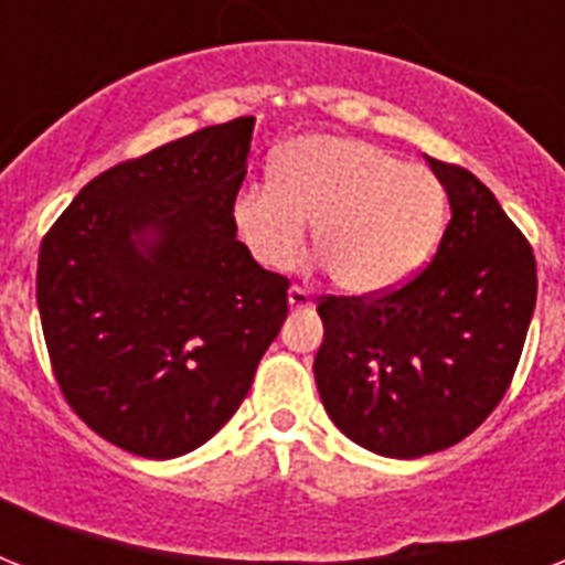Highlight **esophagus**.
<instances>
[{
	"mask_svg": "<svg viewBox=\"0 0 565 565\" xmlns=\"http://www.w3.org/2000/svg\"><path fill=\"white\" fill-rule=\"evenodd\" d=\"M287 299H290L292 310H305V308H310V305H313L310 292L305 290V287H299V284H292L290 290H287Z\"/></svg>",
	"mask_w": 565,
	"mask_h": 565,
	"instance_id": "obj_1",
	"label": "esophagus"
}]
</instances>
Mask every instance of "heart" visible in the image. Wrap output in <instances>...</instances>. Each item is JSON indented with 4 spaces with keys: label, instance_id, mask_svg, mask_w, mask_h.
Returning <instances> with one entry per match:
<instances>
[{
    "label": "heart",
    "instance_id": "heart-1",
    "mask_svg": "<svg viewBox=\"0 0 565 565\" xmlns=\"http://www.w3.org/2000/svg\"><path fill=\"white\" fill-rule=\"evenodd\" d=\"M446 190L425 167L402 163L358 137L308 135L273 163V184L234 199V228L266 269H287L313 248L331 281L352 296L390 290L425 264L446 222Z\"/></svg>",
    "mask_w": 565,
    "mask_h": 565
}]
</instances>
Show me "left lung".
Segmentation results:
<instances>
[{"label": "left lung", "instance_id": "obj_1", "mask_svg": "<svg viewBox=\"0 0 565 565\" xmlns=\"http://www.w3.org/2000/svg\"><path fill=\"white\" fill-rule=\"evenodd\" d=\"M451 202L428 264L390 290L319 296L313 375L328 416L375 455H434L481 428L525 349L536 260L495 195L428 158Z\"/></svg>", "mask_w": 565, "mask_h": 565}]
</instances>
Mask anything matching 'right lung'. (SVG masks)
<instances>
[{"label":"right lung","mask_w":565,"mask_h":565,"mask_svg":"<svg viewBox=\"0 0 565 565\" xmlns=\"http://www.w3.org/2000/svg\"><path fill=\"white\" fill-rule=\"evenodd\" d=\"M252 128L237 117L110 167L40 243V326L61 395L137 457L204 446L287 319L290 281L248 255L231 216Z\"/></svg>","instance_id":"add662e5"}]
</instances>
